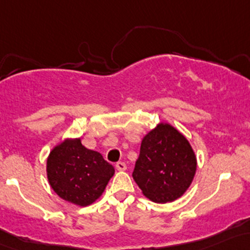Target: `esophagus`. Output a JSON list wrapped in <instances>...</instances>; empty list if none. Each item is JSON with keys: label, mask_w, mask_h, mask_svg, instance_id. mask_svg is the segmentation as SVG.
<instances>
[{"label": "esophagus", "mask_w": 250, "mask_h": 250, "mask_svg": "<svg viewBox=\"0 0 250 250\" xmlns=\"http://www.w3.org/2000/svg\"><path fill=\"white\" fill-rule=\"evenodd\" d=\"M116 168L119 169V171H125V169H127V165H125L123 161H119V163H116Z\"/></svg>", "instance_id": "1"}]
</instances>
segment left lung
I'll list each match as a JSON object with an SVG mask.
<instances>
[{
  "instance_id": "obj_1",
  "label": "left lung",
  "mask_w": 250,
  "mask_h": 250,
  "mask_svg": "<svg viewBox=\"0 0 250 250\" xmlns=\"http://www.w3.org/2000/svg\"><path fill=\"white\" fill-rule=\"evenodd\" d=\"M196 167V155L185 136L160 123L142 140L133 178L147 198L167 203L188 190Z\"/></svg>"
}]
</instances>
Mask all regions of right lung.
Here are the masks:
<instances>
[{
    "instance_id": "right-lung-1",
    "label": "right lung",
    "mask_w": 250,
    "mask_h": 250,
    "mask_svg": "<svg viewBox=\"0 0 250 250\" xmlns=\"http://www.w3.org/2000/svg\"><path fill=\"white\" fill-rule=\"evenodd\" d=\"M114 172L101 153L85 148L79 139L54 147L47 159L51 188L60 198L81 207L90 205L103 193Z\"/></svg>"
}]
</instances>
